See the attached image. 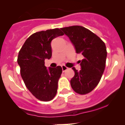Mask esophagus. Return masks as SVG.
Instances as JSON below:
<instances>
[{
	"instance_id": "34e87169",
	"label": "esophagus",
	"mask_w": 125,
	"mask_h": 125,
	"mask_svg": "<svg viewBox=\"0 0 125 125\" xmlns=\"http://www.w3.org/2000/svg\"><path fill=\"white\" fill-rule=\"evenodd\" d=\"M61 67H62V71H66V70L68 68V67H67L66 66H65V65H62V66H61Z\"/></svg>"
}]
</instances>
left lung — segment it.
<instances>
[{"instance_id": "1", "label": "left lung", "mask_w": 125, "mask_h": 125, "mask_svg": "<svg viewBox=\"0 0 125 125\" xmlns=\"http://www.w3.org/2000/svg\"><path fill=\"white\" fill-rule=\"evenodd\" d=\"M69 38L77 54L83 55L81 70L74 67L75 75L70 80L74 92L85 94L92 92L100 81L106 65L107 51L104 42L89 29L81 26L61 28Z\"/></svg>"}]
</instances>
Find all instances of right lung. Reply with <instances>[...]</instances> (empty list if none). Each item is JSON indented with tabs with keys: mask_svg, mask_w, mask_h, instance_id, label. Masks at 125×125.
Wrapping results in <instances>:
<instances>
[{
	"mask_svg": "<svg viewBox=\"0 0 125 125\" xmlns=\"http://www.w3.org/2000/svg\"><path fill=\"white\" fill-rule=\"evenodd\" d=\"M63 35L58 28L36 32L26 40L19 52L21 77L27 89L38 100L50 101L57 94L62 68H47L44 61L52 56V40Z\"/></svg>",
	"mask_w": 125,
	"mask_h": 125,
	"instance_id": "obj_1",
	"label": "right lung"
}]
</instances>
